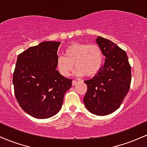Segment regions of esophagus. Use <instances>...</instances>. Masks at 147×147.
<instances>
[{"mask_svg": "<svg viewBox=\"0 0 147 147\" xmlns=\"http://www.w3.org/2000/svg\"><path fill=\"white\" fill-rule=\"evenodd\" d=\"M77 81H75V80H73V81H72V86H75V85H76V84H77Z\"/></svg>", "mask_w": 147, "mask_h": 147, "instance_id": "esophagus-1", "label": "esophagus"}]
</instances>
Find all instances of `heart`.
<instances>
[{"label": "heart", "mask_w": 147, "mask_h": 147, "mask_svg": "<svg viewBox=\"0 0 147 147\" xmlns=\"http://www.w3.org/2000/svg\"><path fill=\"white\" fill-rule=\"evenodd\" d=\"M104 57L101 48L96 44L74 43L65 50V56L57 59V68L62 75L68 77L74 68L77 77L86 75L92 77L100 71Z\"/></svg>", "instance_id": "1"}]
</instances>
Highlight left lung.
I'll list each match as a JSON object with an SVG mask.
<instances>
[{"label": "left lung", "instance_id": "obj_1", "mask_svg": "<svg viewBox=\"0 0 147 147\" xmlns=\"http://www.w3.org/2000/svg\"><path fill=\"white\" fill-rule=\"evenodd\" d=\"M96 43L105 62L93 78L85 81L88 88L84 103L91 113L106 115L119 108L129 92L131 67L126 52L113 42L98 36Z\"/></svg>", "mask_w": 147, "mask_h": 147}]
</instances>
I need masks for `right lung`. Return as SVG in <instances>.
<instances>
[{
  "mask_svg": "<svg viewBox=\"0 0 147 147\" xmlns=\"http://www.w3.org/2000/svg\"><path fill=\"white\" fill-rule=\"evenodd\" d=\"M57 41L41 42L17 57L13 75L15 97L25 112L38 119L56 115L61 108L72 79L62 76L57 67Z\"/></svg>",
  "mask_w": 147,
  "mask_h": 147,
  "instance_id": "right-lung-1",
  "label": "right lung"
}]
</instances>
